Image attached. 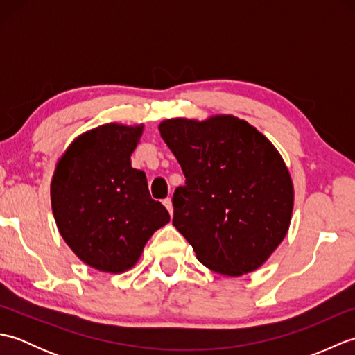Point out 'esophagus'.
Listing matches in <instances>:
<instances>
[{"mask_svg":"<svg viewBox=\"0 0 355 355\" xmlns=\"http://www.w3.org/2000/svg\"><path fill=\"white\" fill-rule=\"evenodd\" d=\"M163 205H164V207L168 209V212L172 215L173 214V207H172V200L171 198H164L163 200Z\"/></svg>","mask_w":355,"mask_h":355,"instance_id":"esophagus-1","label":"esophagus"}]
</instances>
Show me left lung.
Returning <instances> with one entry per match:
<instances>
[{
  "label": "left lung",
  "mask_w": 355,
  "mask_h": 355,
  "mask_svg": "<svg viewBox=\"0 0 355 355\" xmlns=\"http://www.w3.org/2000/svg\"><path fill=\"white\" fill-rule=\"evenodd\" d=\"M186 183L172 197V224L197 259L220 275L259 268L290 227L294 191L271 141L245 120L169 119L158 126Z\"/></svg>",
  "instance_id": "obj_1"
}]
</instances>
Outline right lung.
<instances>
[{"label":"right lung","instance_id":"obj_1","mask_svg":"<svg viewBox=\"0 0 355 355\" xmlns=\"http://www.w3.org/2000/svg\"><path fill=\"white\" fill-rule=\"evenodd\" d=\"M143 126L108 123L67 148L51 180V209L64 241L80 261L123 273L169 214L150 198L145 172L131 166Z\"/></svg>","mask_w":355,"mask_h":355}]
</instances>
